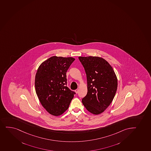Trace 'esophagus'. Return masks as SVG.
Here are the masks:
<instances>
[{
  "label": "esophagus",
  "instance_id": "esophagus-1",
  "mask_svg": "<svg viewBox=\"0 0 151 151\" xmlns=\"http://www.w3.org/2000/svg\"><path fill=\"white\" fill-rule=\"evenodd\" d=\"M75 91L76 93H78V91H79V89H76V90H75Z\"/></svg>",
  "mask_w": 151,
  "mask_h": 151
}]
</instances>
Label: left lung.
Wrapping results in <instances>:
<instances>
[{
    "instance_id": "1",
    "label": "left lung",
    "mask_w": 151,
    "mask_h": 151,
    "mask_svg": "<svg viewBox=\"0 0 151 151\" xmlns=\"http://www.w3.org/2000/svg\"><path fill=\"white\" fill-rule=\"evenodd\" d=\"M86 74L87 93L82 102L90 113L98 115L109 106L117 90V79L111 66L96 56L79 57Z\"/></svg>"
}]
</instances>
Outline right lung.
Wrapping results in <instances>:
<instances>
[{
  "label": "right lung",
  "instance_id": "right-lung-1",
  "mask_svg": "<svg viewBox=\"0 0 151 151\" xmlns=\"http://www.w3.org/2000/svg\"><path fill=\"white\" fill-rule=\"evenodd\" d=\"M75 60L52 56L37 69L35 81L36 93L42 106L52 115L62 114L74 97L75 93L66 86V72Z\"/></svg>",
  "mask_w": 151,
  "mask_h": 151
}]
</instances>
